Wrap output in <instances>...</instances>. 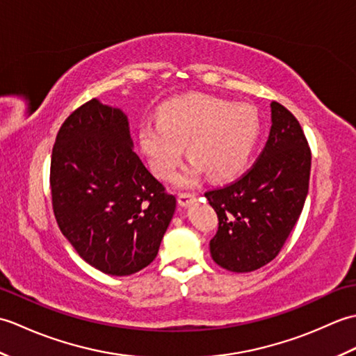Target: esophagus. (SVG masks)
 Here are the masks:
<instances>
[{"label": "esophagus", "mask_w": 356, "mask_h": 356, "mask_svg": "<svg viewBox=\"0 0 356 356\" xmlns=\"http://www.w3.org/2000/svg\"><path fill=\"white\" fill-rule=\"evenodd\" d=\"M177 202L180 207H190L191 203L195 202V194L193 193H179L177 194Z\"/></svg>", "instance_id": "1"}]
</instances>
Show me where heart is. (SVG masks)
I'll list each match as a JSON object with an SVG mask.
<instances>
[{"label": "heart", "instance_id": "obj_1", "mask_svg": "<svg viewBox=\"0 0 356 356\" xmlns=\"http://www.w3.org/2000/svg\"><path fill=\"white\" fill-rule=\"evenodd\" d=\"M261 116L255 105L211 95H186L163 102L157 124L139 128V143L159 179L170 180L182 162L184 148L191 165L180 174V185H191L200 174L223 182L243 171L259 143Z\"/></svg>", "mask_w": 356, "mask_h": 356}]
</instances>
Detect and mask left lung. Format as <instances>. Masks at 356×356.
<instances>
[{"label": "left lung", "instance_id": "obj_1", "mask_svg": "<svg viewBox=\"0 0 356 356\" xmlns=\"http://www.w3.org/2000/svg\"><path fill=\"white\" fill-rule=\"evenodd\" d=\"M270 120L266 147L252 168L205 193L218 217L211 257L231 272H251L274 260L307 197L312 156L301 125L278 102H270Z\"/></svg>", "mask_w": 356, "mask_h": 356}]
</instances>
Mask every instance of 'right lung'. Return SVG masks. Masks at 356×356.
<instances>
[{"instance_id": "add662e5", "label": "right lung", "mask_w": 356, "mask_h": 356, "mask_svg": "<svg viewBox=\"0 0 356 356\" xmlns=\"http://www.w3.org/2000/svg\"><path fill=\"white\" fill-rule=\"evenodd\" d=\"M53 213L90 266L131 275L156 259L176 197L133 149L128 118L97 99L59 128L50 163Z\"/></svg>"}]
</instances>
